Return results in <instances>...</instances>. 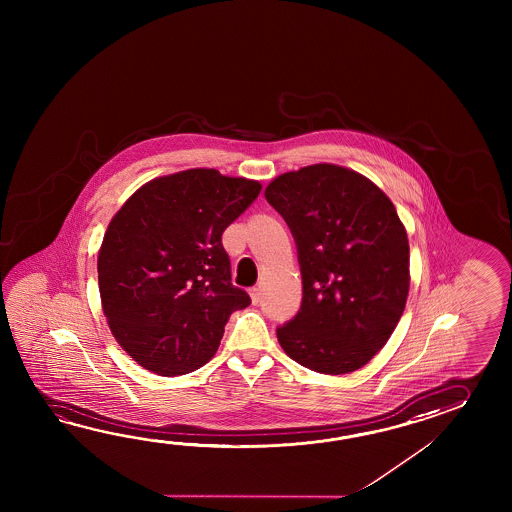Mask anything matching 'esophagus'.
<instances>
[{"label": "esophagus", "mask_w": 512, "mask_h": 512, "mask_svg": "<svg viewBox=\"0 0 512 512\" xmlns=\"http://www.w3.org/2000/svg\"><path fill=\"white\" fill-rule=\"evenodd\" d=\"M261 293H260V287H252L251 289V300L252 304L256 305L258 302H260Z\"/></svg>", "instance_id": "34e87169"}]
</instances>
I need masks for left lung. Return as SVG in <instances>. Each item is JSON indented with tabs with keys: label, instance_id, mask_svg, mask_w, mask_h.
<instances>
[{
	"label": "left lung",
	"instance_id": "8db88e82",
	"mask_svg": "<svg viewBox=\"0 0 512 512\" xmlns=\"http://www.w3.org/2000/svg\"><path fill=\"white\" fill-rule=\"evenodd\" d=\"M265 197L293 232L304 283L298 315L276 329L304 368L344 375L392 337L410 289V245L392 199L338 164L278 175Z\"/></svg>",
	"mask_w": 512,
	"mask_h": 512
}]
</instances>
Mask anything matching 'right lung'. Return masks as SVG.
<instances>
[{"label": "right lung", "instance_id": "right-lung-1", "mask_svg": "<svg viewBox=\"0 0 512 512\" xmlns=\"http://www.w3.org/2000/svg\"><path fill=\"white\" fill-rule=\"evenodd\" d=\"M260 190L254 179L192 168L148 181L109 221L97 260L102 311L144 370H199L230 315L251 304L230 282L221 234Z\"/></svg>", "mask_w": 512, "mask_h": 512}]
</instances>
